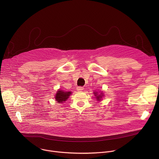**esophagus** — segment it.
Returning a JSON list of instances; mask_svg holds the SVG:
<instances>
[{
  "instance_id": "34e87169",
  "label": "esophagus",
  "mask_w": 159,
  "mask_h": 159,
  "mask_svg": "<svg viewBox=\"0 0 159 159\" xmlns=\"http://www.w3.org/2000/svg\"><path fill=\"white\" fill-rule=\"evenodd\" d=\"M77 91H79V92L82 91V90H84V87H77Z\"/></svg>"
}]
</instances>
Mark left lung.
I'll list each match as a JSON object with an SVG mask.
<instances>
[{
  "label": "left lung",
  "mask_w": 159,
  "mask_h": 159,
  "mask_svg": "<svg viewBox=\"0 0 159 159\" xmlns=\"http://www.w3.org/2000/svg\"><path fill=\"white\" fill-rule=\"evenodd\" d=\"M94 96H95V98L96 99H97L98 101H101L102 99V98L104 97V94L101 91H99V93L98 91H94V93H93Z\"/></svg>",
  "instance_id": "1"
}]
</instances>
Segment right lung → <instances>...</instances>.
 Here are the masks:
<instances>
[{
    "mask_svg": "<svg viewBox=\"0 0 159 159\" xmlns=\"http://www.w3.org/2000/svg\"><path fill=\"white\" fill-rule=\"evenodd\" d=\"M72 93L71 91L67 92L61 89H58L55 95V99L58 103H63V102L66 101L68 98H69Z\"/></svg>",
    "mask_w": 159,
    "mask_h": 159,
    "instance_id": "right-lung-1",
    "label": "right lung"
}]
</instances>
